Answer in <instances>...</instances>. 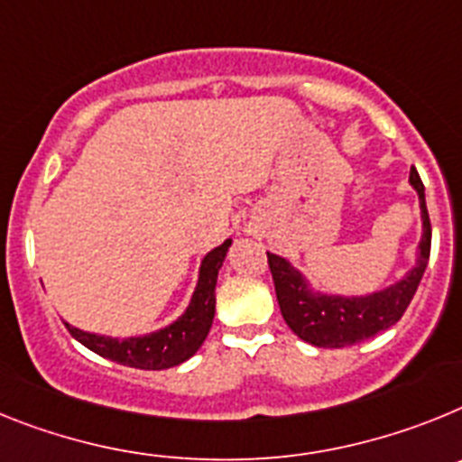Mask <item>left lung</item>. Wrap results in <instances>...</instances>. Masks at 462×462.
<instances>
[{
    "label": "left lung",
    "mask_w": 462,
    "mask_h": 462,
    "mask_svg": "<svg viewBox=\"0 0 462 462\" xmlns=\"http://www.w3.org/2000/svg\"><path fill=\"white\" fill-rule=\"evenodd\" d=\"M409 181L416 188L420 199V216H423V239H420L419 263L407 279L391 286L383 292H374L370 298H326V295H311L304 286L302 276L292 270L291 264L274 254H267L272 279H274L276 300L283 320L295 335L304 342L320 348H342L351 344L365 342L370 337L379 335L395 326L407 311L409 302L416 295L423 272L430 258V216L425 207L423 181L419 171L411 167Z\"/></svg>",
    "instance_id": "8db88e82"
}]
</instances>
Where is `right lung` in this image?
<instances>
[{
	"mask_svg": "<svg viewBox=\"0 0 462 462\" xmlns=\"http://www.w3.org/2000/svg\"><path fill=\"white\" fill-rule=\"evenodd\" d=\"M227 248H230V239L214 248L202 260V270H199L198 288L192 292L190 307L186 309L181 319L164 330L148 337H134V339H109V337L90 335L79 328H71L69 323H64V326L83 346L118 365H127L136 370H167V367L181 365L202 346L208 328L214 323L216 279H218V270L226 260Z\"/></svg>",
	"mask_w": 462,
	"mask_h": 462,
	"instance_id": "add662e5",
	"label": "right lung"
}]
</instances>
